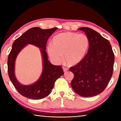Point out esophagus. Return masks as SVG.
Wrapping results in <instances>:
<instances>
[{
	"label": "esophagus",
	"mask_w": 121,
	"mask_h": 121,
	"mask_svg": "<svg viewBox=\"0 0 121 121\" xmlns=\"http://www.w3.org/2000/svg\"><path fill=\"white\" fill-rule=\"evenodd\" d=\"M63 71L65 73V72H66V71L68 70V68H65V67H63Z\"/></svg>",
	"instance_id": "obj_1"
}]
</instances>
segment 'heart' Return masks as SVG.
Listing matches in <instances>:
<instances>
[{"instance_id":"obj_1","label":"heart","mask_w":121,"mask_h":121,"mask_svg":"<svg viewBox=\"0 0 121 121\" xmlns=\"http://www.w3.org/2000/svg\"><path fill=\"white\" fill-rule=\"evenodd\" d=\"M90 44L89 38L85 34L62 32L53 38L52 45L48 46V51L51 58L56 62L61 61L64 55L65 62L72 66L84 58Z\"/></svg>"}]
</instances>
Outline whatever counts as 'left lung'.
I'll return each mask as SVG.
<instances>
[{"label":"left lung","mask_w":121,"mask_h":121,"mask_svg":"<svg viewBox=\"0 0 121 121\" xmlns=\"http://www.w3.org/2000/svg\"><path fill=\"white\" fill-rule=\"evenodd\" d=\"M82 30L90 44L87 54L80 62L69 70L74 75L71 86L82 97H92L101 93L107 86L113 72L114 54L110 42L88 27Z\"/></svg>","instance_id":"left-lung-1"}]
</instances>
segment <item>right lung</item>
<instances>
[{"instance_id":"obj_1","label":"right lung","mask_w":121,"mask_h":121,"mask_svg":"<svg viewBox=\"0 0 121 121\" xmlns=\"http://www.w3.org/2000/svg\"><path fill=\"white\" fill-rule=\"evenodd\" d=\"M57 29L53 28L42 29L39 27L30 28L15 40L12 45V50L8 57V73L14 87L24 97L32 99H42L46 97L51 92L56 81L64 73L60 65L51 64L48 60V54L45 51L47 41ZM28 44H34L41 48L43 69L37 81L31 85L24 86L17 80L14 73V69L18 54Z\"/></svg>"}]
</instances>
